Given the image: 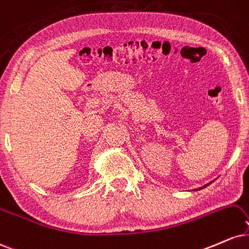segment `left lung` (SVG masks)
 Instances as JSON below:
<instances>
[{"label":"left lung","mask_w":249,"mask_h":249,"mask_svg":"<svg viewBox=\"0 0 249 249\" xmlns=\"http://www.w3.org/2000/svg\"><path fill=\"white\" fill-rule=\"evenodd\" d=\"M212 182H213V180H212ZM212 182H210V183H209V184H206V185H204V186H201V188H199V190H201V189H204V188H206V186H207V185H210V184H211V183H212ZM195 191H198V189H196V190H195Z\"/></svg>","instance_id":"obj_1"}]
</instances>
